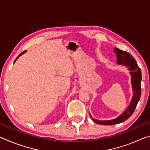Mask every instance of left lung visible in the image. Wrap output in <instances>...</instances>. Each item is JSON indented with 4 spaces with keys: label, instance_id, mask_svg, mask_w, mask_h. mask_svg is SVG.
<instances>
[{
    "label": "left lung",
    "instance_id": "1",
    "mask_svg": "<svg viewBox=\"0 0 150 150\" xmlns=\"http://www.w3.org/2000/svg\"><path fill=\"white\" fill-rule=\"evenodd\" d=\"M115 53L117 57L118 64L125 65L130 71L131 75V83L133 90V96L130 105L126 110L115 119L110 120H98L92 118V116L90 115L91 118L95 123L103 124V125H112V124H119L123 122L130 118L135 110L137 104L139 102L141 96L142 73L135 59L128 52L121 50L118 48H115Z\"/></svg>",
    "mask_w": 150,
    "mask_h": 150
}]
</instances>
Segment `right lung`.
Segmentation results:
<instances>
[{
    "instance_id": "add662e5",
    "label": "right lung",
    "mask_w": 150,
    "mask_h": 150,
    "mask_svg": "<svg viewBox=\"0 0 150 150\" xmlns=\"http://www.w3.org/2000/svg\"><path fill=\"white\" fill-rule=\"evenodd\" d=\"M26 52V51H24V52H22V53H21V54H20V55H18V57H16V59H15V61H14V63H15V62H16V59H18V57H19L20 56V55H22V54H24V53H25V52Z\"/></svg>"
}]
</instances>
